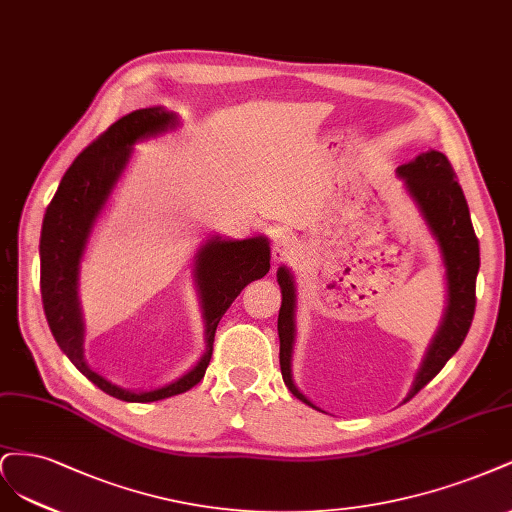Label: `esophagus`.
<instances>
[{
    "mask_svg": "<svg viewBox=\"0 0 512 512\" xmlns=\"http://www.w3.org/2000/svg\"><path fill=\"white\" fill-rule=\"evenodd\" d=\"M295 251H298V249H295V238L291 234H278L272 240V259L276 263L293 259Z\"/></svg>",
    "mask_w": 512,
    "mask_h": 512,
    "instance_id": "obj_1",
    "label": "esophagus"
}]
</instances>
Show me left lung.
<instances>
[{"instance_id": "obj_1", "label": "left lung", "mask_w": 512, "mask_h": 512, "mask_svg": "<svg viewBox=\"0 0 512 512\" xmlns=\"http://www.w3.org/2000/svg\"><path fill=\"white\" fill-rule=\"evenodd\" d=\"M398 174L404 176L410 195L417 200L427 225L432 227L440 244L449 285V306L430 351L425 355L417 381L412 385V398L444 368L468 336L476 308V274L478 266H481V251H478V238L470 221L468 202L447 157L438 151L423 153L400 166ZM276 276L280 291H283V304H280L278 312L280 372H283V381L295 398L310 404L291 381V349L295 334L293 280L285 268H280Z\"/></svg>"}]
</instances>
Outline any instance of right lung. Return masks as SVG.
<instances>
[{
    "label": "right lung",
    "mask_w": 512,
    "mask_h": 512,
    "mask_svg": "<svg viewBox=\"0 0 512 512\" xmlns=\"http://www.w3.org/2000/svg\"><path fill=\"white\" fill-rule=\"evenodd\" d=\"M174 125V114L161 108H142L112 123L82 151L51 200L40 234V291L48 327L72 364L91 383L123 402H155L185 393L202 381L212 357L214 332L221 317L251 280L270 270V246L266 238L210 240L197 253L195 274L206 317V355L189 374L155 391L131 393L91 372L82 359V321L76 300L78 263L85 251L91 227L104 208L112 187L125 170L131 146Z\"/></svg>",
    "instance_id": "add662e5"
}]
</instances>
